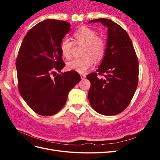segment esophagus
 <instances>
[{"instance_id":"obj_1","label":"esophagus","mask_w":160,"mask_h":160,"mask_svg":"<svg viewBox=\"0 0 160 160\" xmlns=\"http://www.w3.org/2000/svg\"><path fill=\"white\" fill-rule=\"evenodd\" d=\"M80 76H81V78L82 79H83V80L86 78V75H85V74H81Z\"/></svg>"}]
</instances>
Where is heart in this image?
<instances>
[{"label": "heart", "instance_id": "b5f03b06", "mask_svg": "<svg viewBox=\"0 0 160 160\" xmlns=\"http://www.w3.org/2000/svg\"><path fill=\"white\" fill-rule=\"evenodd\" d=\"M72 36L75 43L84 44L82 52L83 57L69 61L67 65V68L79 73H85L94 65V59H102L105 52L106 43L103 38L98 36L94 30L87 27H81L73 33ZM73 46L74 42L69 38L67 37L62 38L60 43L62 55L66 59H69Z\"/></svg>", "mask_w": 160, "mask_h": 160}]
</instances>
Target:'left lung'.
Returning a JSON list of instances; mask_svg holds the SVG:
<instances>
[{
  "instance_id": "1",
  "label": "left lung",
  "mask_w": 160,
  "mask_h": 160,
  "mask_svg": "<svg viewBox=\"0 0 160 160\" xmlns=\"http://www.w3.org/2000/svg\"><path fill=\"white\" fill-rule=\"evenodd\" d=\"M98 22L108 28L107 47L96 72L87 76L91 82L88 98L98 113L114 115L126 109L133 98L138 84L139 62L132 40L122 27L103 18L89 22ZM103 74L105 79L97 77Z\"/></svg>"
}]
</instances>
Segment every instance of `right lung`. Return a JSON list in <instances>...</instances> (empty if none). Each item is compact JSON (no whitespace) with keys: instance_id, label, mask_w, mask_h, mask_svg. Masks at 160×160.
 <instances>
[{"instance_id":"obj_1","label":"right lung","mask_w":160,"mask_h":160,"mask_svg":"<svg viewBox=\"0 0 160 160\" xmlns=\"http://www.w3.org/2000/svg\"><path fill=\"white\" fill-rule=\"evenodd\" d=\"M69 26L63 21H43L27 33L19 49L16 61L18 90L38 115L50 116L59 112L69 92L81 79L75 71L56 72L65 65L60 43L71 30Z\"/></svg>"}]
</instances>
